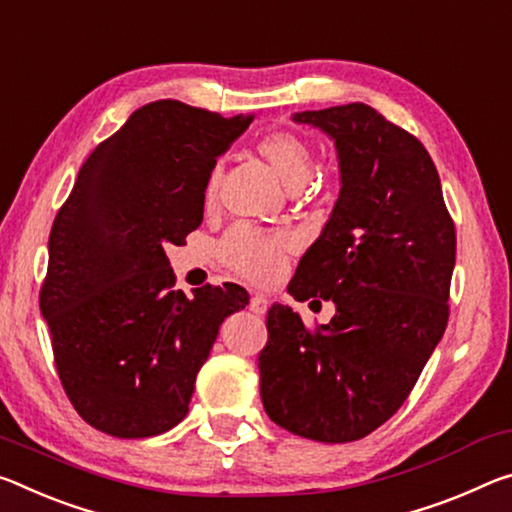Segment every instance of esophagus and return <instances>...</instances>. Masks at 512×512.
Instances as JSON below:
<instances>
[{"instance_id": "1", "label": "esophagus", "mask_w": 512, "mask_h": 512, "mask_svg": "<svg viewBox=\"0 0 512 512\" xmlns=\"http://www.w3.org/2000/svg\"><path fill=\"white\" fill-rule=\"evenodd\" d=\"M248 307L253 314H264L266 310H269V300H266L262 294H253L250 296Z\"/></svg>"}]
</instances>
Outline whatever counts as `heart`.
I'll list each match as a JSON object with an SVG mask.
<instances>
[{
	"label": "heart",
	"mask_w": 512,
	"mask_h": 512,
	"mask_svg": "<svg viewBox=\"0 0 512 512\" xmlns=\"http://www.w3.org/2000/svg\"><path fill=\"white\" fill-rule=\"evenodd\" d=\"M255 148L289 189H300L314 173V150L298 134H264L255 143ZM218 180H221V168L214 166L205 180V189H202V200L207 207L216 202ZM221 255L223 262L243 278L259 282V285H269L285 271L291 255V239L282 232H266L257 230L253 225L239 223L221 241Z\"/></svg>",
	"instance_id": "1"
}]
</instances>
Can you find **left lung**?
I'll return each mask as SVG.
<instances>
[{"instance_id":"1","label":"left lung","mask_w":512,"mask_h":512,"mask_svg":"<svg viewBox=\"0 0 512 512\" xmlns=\"http://www.w3.org/2000/svg\"><path fill=\"white\" fill-rule=\"evenodd\" d=\"M294 120L335 139L342 191L289 294L332 300L337 312L307 328L291 307H271L259 394L289 433L355 442L401 408L444 335L456 225L431 154L369 104Z\"/></svg>"}]
</instances>
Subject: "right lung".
I'll return each mask as SVG.
<instances>
[{
	"mask_svg": "<svg viewBox=\"0 0 512 512\" xmlns=\"http://www.w3.org/2000/svg\"><path fill=\"white\" fill-rule=\"evenodd\" d=\"M250 123L145 104L91 152L54 218L40 312L72 408L97 431L139 440L180 424L218 326L248 305L234 282L173 289L166 248L202 223L209 170Z\"/></svg>",
	"mask_w": 512,
	"mask_h": 512,
	"instance_id": "obj_1",
	"label": "right lung"
}]
</instances>
